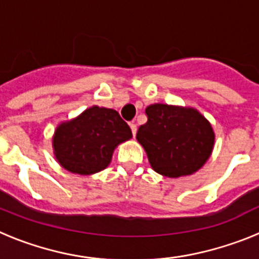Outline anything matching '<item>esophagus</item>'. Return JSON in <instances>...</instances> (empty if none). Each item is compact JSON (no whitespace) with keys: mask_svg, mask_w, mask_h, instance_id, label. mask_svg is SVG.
Segmentation results:
<instances>
[{"mask_svg":"<svg viewBox=\"0 0 259 259\" xmlns=\"http://www.w3.org/2000/svg\"><path fill=\"white\" fill-rule=\"evenodd\" d=\"M130 127H131L132 135H134V136H136V132H137V125L135 124V123H131V124H130Z\"/></svg>","mask_w":259,"mask_h":259,"instance_id":"1","label":"esophagus"}]
</instances>
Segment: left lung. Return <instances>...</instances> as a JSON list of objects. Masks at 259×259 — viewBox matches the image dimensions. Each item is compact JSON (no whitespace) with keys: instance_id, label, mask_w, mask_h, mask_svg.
I'll return each mask as SVG.
<instances>
[{"instance_id":"obj_1","label":"left lung","mask_w":259,"mask_h":259,"mask_svg":"<svg viewBox=\"0 0 259 259\" xmlns=\"http://www.w3.org/2000/svg\"><path fill=\"white\" fill-rule=\"evenodd\" d=\"M145 113L148 122L140 125L136 139L155 172L176 179L192 175L206 163L215 134L197 109L153 104Z\"/></svg>"}]
</instances>
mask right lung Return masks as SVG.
Listing matches in <instances>:
<instances>
[{
  "mask_svg": "<svg viewBox=\"0 0 259 259\" xmlns=\"http://www.w3.org/2000/svg\"><path fill=\"white\" fill-rule=\"evenodd\" d=\"M132 139L130 125L118 111L92 106L59 123L53 135V153L65 170L92 175L105 170L119 144Z\"/></svg>",
  "mask_w": 259,
  "mask_h": 259,
  "instance_id": "1",
  "label": "right lung"
}]
</instances>
